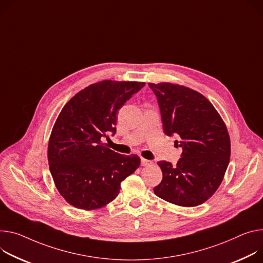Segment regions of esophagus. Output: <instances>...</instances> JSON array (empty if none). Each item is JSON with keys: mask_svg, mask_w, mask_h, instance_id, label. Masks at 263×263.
I'll return each instance as SVG.
<instances>
[{"mask_svg": "<svg viewBox=\"0 0 263 263\" xmlns=\"http://www.w3.org/2000/svg\"><path fill=\"white\" fill-rule=\"evenodd\" d=\"M151 163H152L151 160H148V159H145V158H141V159H140V164H141V165H149V164H151Z\"/></svg>", "mask_w": 263, "mask_h": 263, "instance_id": "1", "label": "esophagus"}]
</instances>
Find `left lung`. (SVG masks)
Returning <instances> with one entry per match:
<instances>
[{"label": "left lung", "instance_id": "obj_1", "mask_svg": "<svg viewBox=\"0 0 263 263\" xmlns=\"http://www.w3.org/2000/svg\"><path fill=\"white\" fill-rule=\"evenodd\" d=\"M149 87L156 95L164 134L176 135L175 144L182 149L176 165L165 160L157 162L162 180L154 193L176 205H199L216 192L228 169V129L199 92L170 83H151Z\"/></svg>", "mask_w": 263, "mask_h": 263}]
</instances>
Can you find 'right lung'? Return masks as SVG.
I'll use <instances>...</instances> for the list:
<instances>
[{
  "label": "right lung",
  "instance_id": "1",
  "mask_svg": "<svg viewBox=\"0 0 263 263\" xmlns=\"http://www.w3.org/2000/svg\"><path fill=\"white\" fill-rule=\"evenodd\" d=\"M145 83L103 81L90 85L62 109L49 145V169L61 195L82 210L112 201L121 182L139 166L137 155H122L103 140L116 133L117 111Z\"/></svg>",
  "mask_w": 263,
  "mask_h": 263
}]
</instances>
